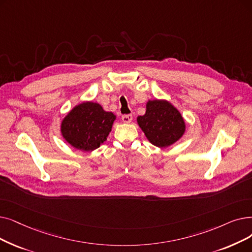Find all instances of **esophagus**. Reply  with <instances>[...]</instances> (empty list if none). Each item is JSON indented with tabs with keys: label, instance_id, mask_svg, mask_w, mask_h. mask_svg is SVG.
<instances>
[{
	"label": "esophagus",
	"instance_id": "obj_1",
	"mask_svg": "<svg viewBox=\"0 0 252 252\" xmlns=\"http://www.w3.org/2000/svg\"><path fill=\"white\" fill-rule=\"evenodd\" d=\"M122 120H123V123H125V124H129L133 120V115H130V114L123 115Z\"/></svg>",
	"mask_w": 252,
	"mask_h": 252
}]
</instances>
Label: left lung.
<instances>
[{
	"label": "left lung",
	"mask_w": 252,
	"mask_h": 252,
	"mask_svg": "<svg viewBox=\"0 0 252 252\" xmlns=\"http://www.w3.org/2000/svg\"><path fill=\"white\" fill-rule=\"evenodd\" d=\"M137 123L150 143L159 148L175 144L187 130L185 120L178 109L163 99L148 100L146 112L137 117Z\"/></svg>",
	"instance_id": "obj_1"
}]
</instances>
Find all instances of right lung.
<instances>
[{"label": "right lung", "instance_id": "obj_1", "mask_svg": "<svg viewBox=\"0 0 252 252\" xmlns=\"http://www.w3.org/2000/svg\"><path fill=\"white\" fill-rule=\"evenodd\" d=\"M116 115L95 102L85 101L73 107L61 124V134L75 149L94 151L110 134Z\"/></svg>", "mask_w": 252, "mask_h": 252}]
</instances>
